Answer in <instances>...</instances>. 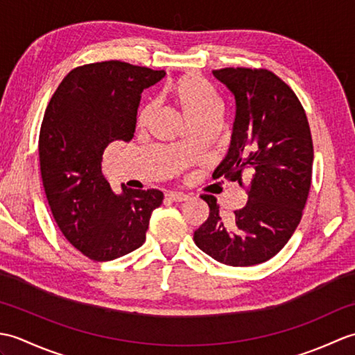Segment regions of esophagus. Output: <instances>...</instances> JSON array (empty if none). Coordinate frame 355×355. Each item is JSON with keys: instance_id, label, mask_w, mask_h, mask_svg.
Here are the masks:
<instances>
[{"instance_id": "34e87169", "label": "esophagus", "mask_w": 355, "mask_h": 355, "mask_svg": "<svg viewBox=\"0 0 355 355\" xmlns=\"http://www.w3.org/2000/svg\"><path fill=\"white\" fill-rule=\"evenodd\" d=\"M166 198L171 200V201L182 202V201H186L189 197H187V195L183 193V192H168V193H166Z\"/></svg>"}]
</instances>
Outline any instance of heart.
Masks as SVG:
<instances>
[{"mask_svg": "<svg viewBox=\"0 0 355 355\" xmlns=\"http://www.w3.org/2000/svg\"><path fill=\"white\" fill-rule=\"evenodd\" d=\"M164 94L177 105L189 123L220 111V102L215 89L197 74H184L164 89ZM150 114V105L143 108L139 123L143 125Z\"/></svg>", "mask_w": 355, "mask_h": 355, "instance_id": "obj_1", "label": "heart"}]
</instances>
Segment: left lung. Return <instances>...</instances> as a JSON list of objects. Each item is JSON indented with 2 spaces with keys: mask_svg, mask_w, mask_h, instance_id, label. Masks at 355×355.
Segmentation results:
<instances>
[{
  "mask_svg": "<svg viewBox=\"0 0 355 355\" xmlns=\"http://www.w3.org/2000/svg\"><path fill=\"white\" fill-rule=\"evenodd\" d=\"M214 76L235 97L229 153L214 172L243 184L250 173L247 205L224 224L212 195L210 214L193 241L218 262L250 267L273 258L296 230L311 187L313 139L302 103L285 82L263 69H221Z\"/></svg>",
  "mask_w": 355,
  "mask_h": 355,
  "instance_id": "1",
  "label": "left lung"
}]
</instances>
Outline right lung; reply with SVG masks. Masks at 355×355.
Returning a JSON list of instances; mask_svg holds the SVG:
<instances>
[{
	"label": "right lung",
	"instance_id": "obj_1",
	"mask_svg": "<svg viewBox=\"0 0 355 355\" xmlns=\"http://www.w3.org/2000/svg\"><path fill=\"white\" fill-rule=\"evenodd\" d=\"M120 61L71 70L51 96L40 132V164L45 195L62 235L93 261H112L146 239L153 210L163 192L114 193L102 173L111 141H130L141 92L164 78Z\"/></svg>",
	"mask_w": 355,
	"mask_h": 355
}]
</instances>
